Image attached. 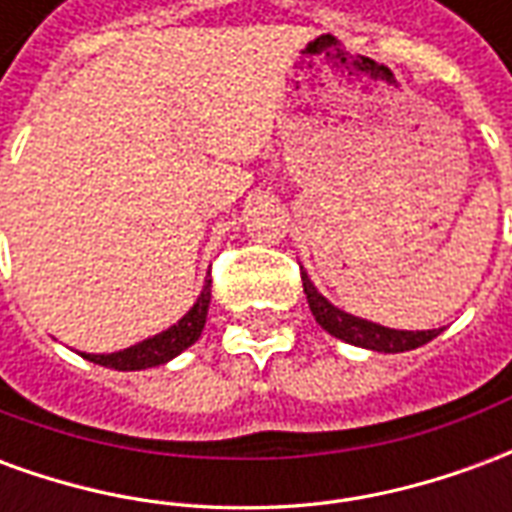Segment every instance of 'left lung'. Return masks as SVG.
<instances>
[{
	"instance_id": "obj_1",
	"label": "left lung",
	"mask_w": 512,
	"mask_h": 512,
	"mask_svg": "<svg viewBox=\"0 0 512 512\" xmlns=\"http://www.w3.org/2000/svg\"><path fill=\"white\" fill-rule=\"evenodd\" d=\"M301 285L310 301V310L315 315V321L321 323L326 332L343 340V343L359 345L367 351H378V354H403V351H414L419 345L430 343L433 337H439L441 329H428V332H406V329H389L381 323L365 321L356 318L351 312L334 307L332 301L318 293V288L312 285V279L307 277V271H301Z\"/></svg>"
}]
</instances>
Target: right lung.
Listing matches in <instances>:
<instances>
[{
	"label": "right lung",
	"instance_id": "1",
	"mask_svg": "<svg viewBox=\"0 0 512 512\" xmlns=\"http://www.w3.org/2000/svg\"><path fill=\"white\" fill-rule=\"evenodd\" d=\"M208 304H211V279H205L200 296L178 323H172L167 332H158L147 337L142 343L115 351V354H82L87 362H95L101 367H112V370H147V367L167 365L169 359L183 354L189 345L200 340L202 329H205V318H208Z\"/></svg>",
	"mask_w": 512,
	"mask_h": 512
}]
</instances>
